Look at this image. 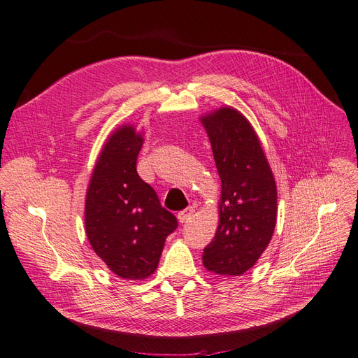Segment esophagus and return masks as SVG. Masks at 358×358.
Wrapping results in <instances>:
<instances>
[{"label": "esophagus", "instance_id": "34e87169", "mask_svg": "<svg viewBox=\"0 0 358 358\" xmlns=\"http://www.w3.org/2000/svg\"><path fill=\"white\" fill-rule=\"evenodd\" d=\"M193 214H194V210H193V208H186V210H182V211L178 213L177 218H178V222H180L181 224H182V223H189V222L192 220Z\"/></svg>", "mask_w": 358, "mask_h": 358}]
</instances>
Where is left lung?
<instances>
[{
	"instance_id": "obj_1",
	"label": "left lung",
	"mask_w": 358,
	"mask_h": 358,
	"mask_svg": "<svg viewBox=\"0 0 358 358\" xmlns=\"http://www.w3.org/2000/svg\"><path fill=\"white\" fill-rule=\"evenodd\" d=\"M208 134L222 196L218 227L202 262L210 272L238 276L251 269L272 239L276 224V184L259 136L234 107L201 117Z\"/></svg>"
}]
</instances>
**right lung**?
Segmentation results:
<instances>
[{"instance_id":"obj_1","label":"right lung","mask_w":358,"mask_h":358,"mask_svg":"<svg viewBox=\"0 0 358 358\" xmlns=\"http://www.w3.org/2000/svg\"><path fill=\"white\" fill-rule=\"evenodd\" d=\"M144 132L122 124L103 143L85 202L86 235L96 256L123 280L155 273L165 239L178 223L136 172Z\"/></svg>"}]
</instances>
